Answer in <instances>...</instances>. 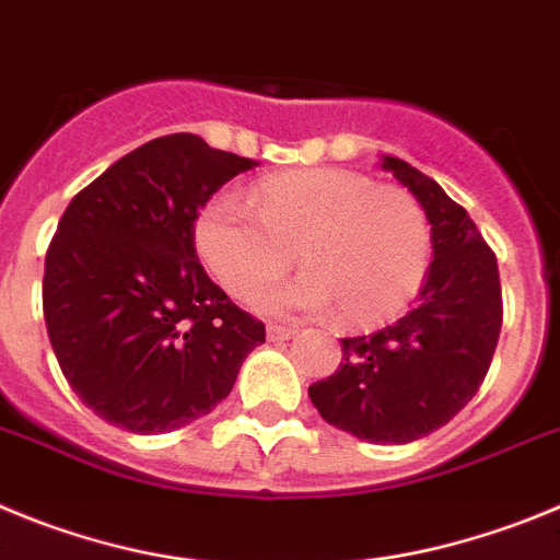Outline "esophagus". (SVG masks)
Returning a JSON list of instances; mask_svg holds the SVG:
<instances>
[{"label": "esophagus", "instance_id": "obj_1", "mask_svg": "<svg viewBox=\"0 0 560 560\" xmlns=\"http://www.w3.org/2000/svg\"><path fill=\"white\" fill-rule=\"evenodd\" d=\"M299 335V329L295 326H281V324H270L268 326V340L279 342V340H290V337Z\"/></svg>", "mask_w": 560, "mask_h": 560}]
</instances>
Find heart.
Returning a JSON list of instances; mask_svg holds the SVG:
<instances>
[{"instance_id":"1","label":"heart","mask_w":560,"mask_h":560,"mask_svg":"<svg viewBox=\"0 0 560 560\" xmlns=\"http://www.w3.org/2000/svg\"><path fill=\"white\" fill-rule=\"evenodd\" d=\"M195 248L236 299H250L290 270L306 273L256 299L270 312L337 306L349 324H374L410 304L432 259L424 206L405 186L337 167L279 173L250 200L211 195L195 218Z\"/></svg>"}]
</instances>
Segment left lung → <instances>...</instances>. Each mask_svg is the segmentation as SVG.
I'll list each match as a JSON object with an SVG mask.
<instances>
[{"label": "left lung", "mask_w": 560, "mask_h": 560, "mask_svg": "<svg viewBox=\"0 0 560 560\" xmlns=\"http://www.w3.org/2000/svg\"><path fill=\"white\" fill-rule=\"evenodd\" d=\"M390 170L424 206L432 261L418 301L399 320L342 337V360L310 385L317 412L371 443H410L450 424L486 380L502 329L497 256L475 220L407 161Z\"/></svg>", "instance_id": "left-lung-1"}]
</instances>
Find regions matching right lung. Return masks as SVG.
<instances>
[{
	"mask_svg": "<svg viewBox=\"0 0 560 560\" xmlns=\"http://www.w3.org/2000/svg\"><path fill=\"white\" fill-rule=\"evenodd\" d=\"M254 159L159 136L80 189L44 261V320L69 387L103 421L159 435L214 410L265 324L206 276L200 206Z\"/></svg>",
	"mask_w": 560,
	"mask_h": 560,
	"instance_id": "obj_1",
	"label": "right lung"
}]
</instances>
